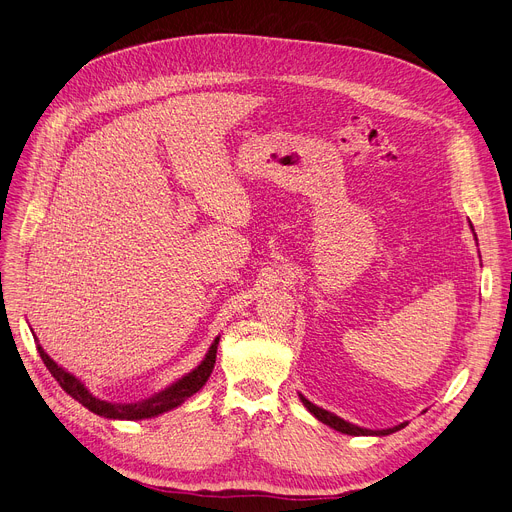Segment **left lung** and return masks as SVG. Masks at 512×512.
I'll use <instances>...</instances> for the list:
<instances>
[{
	"instance_id": "obj_1",
	"label": "left lung",
	"mask_w": 512,
	"mask_h": 512,
	"mask_svg": "<svg viewBox=\"0 0 512 512\" xmlns=\"http://www.w3.org/2000/svg\"><path fill=\"white\" fill-rule=\"evenodd\" d=\"M471 229H473V225H471ZM475 239H477V237H475ZM300 400H302V404H304L321 423L329 425V427L335 429V431H342V433H346V435H389V433L400 431L402 427H406V423H400V425H396V427H392V429H377V431H373V429H362V427H358V425H352V423H348V421H344V419H339L337 415H333V412H329V410H325V408H319L316 404H312V402L306 400L302 394H300Z\"/></svg>"
}]
</instances>
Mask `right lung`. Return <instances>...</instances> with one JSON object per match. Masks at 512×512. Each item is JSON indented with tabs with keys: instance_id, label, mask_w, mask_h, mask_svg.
Returning a JSON list of instances; mask_svg holds the SVG:
<instances>
[{
	"instance_id": "add662e5",
	"label": "right lung",
	"mask_w": 512,
	"mask_h": 512,
	"mask_svg": "<svg viewBox=\"0 0 512 512\" xmlns=\"http://www.w3.org/2000/svg\"><path fill=\"white\" fill-rule=\"evenodd\" d=\"M218 339H221V337L214 339L206 358L191 373H187L185 377H181L173 385H168L166 389L154 394L152 398L135 402V404H112V402L95 398L81 379H77L75 375H70L62 367H58V364L45 354V350L39 344H37V352H39L43 364L47 367V371L54 375V379L60 383L64 392L75 398L77 402H81L91 412H95V415L106 417V419H120V421H141V419L158 417L166 410H173V408L181 406L187 398H191L193 394L200 392V389L206 385L212 369H214Z\"/></svg>"
}]
</instances>
